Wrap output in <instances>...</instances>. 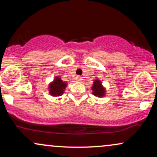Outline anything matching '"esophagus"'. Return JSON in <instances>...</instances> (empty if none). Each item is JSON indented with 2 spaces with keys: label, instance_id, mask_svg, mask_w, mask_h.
<instances>
[{
  "label": "esophagus",
  "instance_id": "1",
  "mask_svg": "<svg viewBox=\"0 0 157 157\" xmlns=\"http://www.w3.org/2000/svg\"><path fill=\"white\" fill-rule=\"evenodd\" d=\"M76 80L77 81V82H82V77L77 76V77H76Z\"/></svg>",
  "mask_w": 157,
  "mask_h": 157
}]
</instances>
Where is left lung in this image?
<instances>
[{
  "label": "left lung",
  "mask_w": 157,
  "mask_h": 157,
  "mask_svg": "<svg viewBox=\"0 0 157 157\" xmlns=\"http://www.w3.org/2000/svg\"><path fill=\"white\" fill-rule=\"evenodd\" d=\"M92 90V94L94 96L98 97H104L105 94V88L103 87L102 85L101 81L100 80H95L94 81V84L91 87Z\"/></svg>",
  "instance_id": "8db88e82"
}]
</instances>
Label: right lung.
<instances>
[{
    "label": "right lung",
    "instance_id": "right-lung-1",
    "mask_svg": "<svg viewBox=\"0 0 157 157\" xmlns=\"http://www.w3.org/2000/svg\"><path fill=\"white\" fill-rule=\"evenodd\" d=\"M67 86V82H63L60 77H55L54 80L48 85V91L53 97L61 96Z\"/></svg>",
    "mask_w": 157,
    "mask_h": 157
}]
</instances>
